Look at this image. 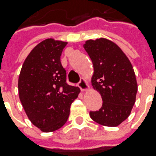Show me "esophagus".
<instances>
[{
  "label": "esophagus",
  "instance_id": "esophagus-1",
  "mask_svg": "<svg viewBox=\"0 0 156 156\" xmlns=\"http://www.w3.org/2000/svg\"><path fill=\"white\" fill-rule=\"evenodd\" d=\"M78 87L81 89V90H88L89 85L84 78H82L80 79V81L78 83Z\"/></svg>",
  "mask_w": 156,
  "mask_h": 156
}]
</instances>
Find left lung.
Wrapping results in <instances>:
<instances>
[{"label":"left lung","mask_w":156,"mask_h":156,"mask_svg":"<svg viewBox=\"0 0 156 156\" xmlns=\"http://www.w3.org/2000/svg\"><path fill=\"white\" fill-rule=\"evenodd\" d=\"M94 73L93 88L103 99L98 110L90 111L91 119L101 125L118 126L130 115L136 102L137 83L129 58L114 42L104 38L85 42Z\"/></svg>","instance_id":"obj_1"}]
</instances>
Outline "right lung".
Wrapping results in <instances>:
<instances>
[{
  "instance_id": "right-lung-1",
  "label": "right lung",
  "mask_w": 156,
  "mask_h": 156,
  "mask_svg": "<svg viewBox=\"0 0 156 156\" xmlns=\"http://www.w3.org/2000/svg\"><path fill=\"white\" fill-rule=\"evenodd\" d=\"M67 42L46 39L25 59L18 81L20 100L32 123L43 132L60 129L67 121L78 87L66 82L60 56Z\"/></svg>"
}]
</instances>
